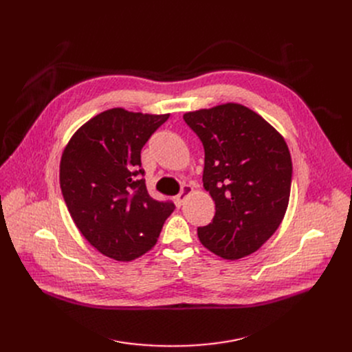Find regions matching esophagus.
Here are the masks:
<instances>
[{
	"label": "esophagus",
	"instance_id": "esophagus-1",
	"mask_svg": "<svg viewBox=\"0 0 352 352\" xmlns=\"http://www.w3.org/2000/svg\"><path fill=\"white\" fill-rule=\"evenodd\" d=\"M194 192V188L191 186H184V188L181 190V192L177 195V202L179 206H182L184 202H186V199Z\"/></svg>",
	"mask_w": 352,
	"mask_h": 352
}]
</instances>
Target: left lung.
Instances as JSON below:
<instances>
[{
  "label": "left lung",
  "instance_id": "8db88e82",
  "mask_svg": "<svg viewBox=\"0 0 352 352\" xmlns=\"http://www.w3.org/2000/svg\"><path fill=\"white\" fill-rule=\"evenodd\" d=\"M204 145L206 191L212 223L198 228L201 244L224 260L260 250L285 217L292 162L284 137L245 105L227 102L184 114Z\"/></svg>",
  "mask_w": 352,
  "mask_h": 352
}]
</instances>
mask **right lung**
Segmentation results:
<instances>
[{"instance_id": "obj_1", "label": "right lung", "mask_w": 352, "mask_h": 352, "mask_svg": "<svg viewBox=\"0 0 352 352\" xmlns=\"http://www.w3.org/2000/svg\"><path fill=\"white\" fill-rule=\"evenodd\" d=\"M170 114L111 108L82 124L65 145L60 186L74 224L102 255L133 261L155 244L171 202L150 197L141 150Z\"/></svg>"}]
</instances>
